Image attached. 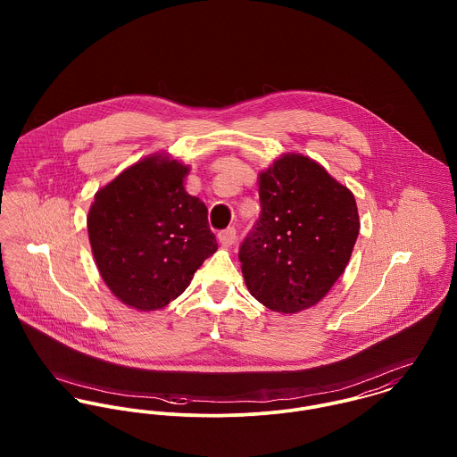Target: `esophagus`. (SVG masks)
I'll list each match as a JSON object with an SVG mask.
<instances>
[{
    "mask_svg": "<svg viewBox=\"0 0 457 457\" xmlns=\"http://www.w3.org/2000/svg\"><path fill=\"white\" fill-rule=\"evenodd\" d=\"M218 239H220V243H221L223 246H232V245L236 243V228H234V227H228V228H225V230H221V232L218 234Z\"/></svg>",
    "mask_w": 457,
    "mask_h": 457,
    "instance_id": "1",
    "label": "esophagus"
}]
</instances>
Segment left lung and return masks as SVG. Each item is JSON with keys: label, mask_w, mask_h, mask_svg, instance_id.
<instances>
[{"label": "left lung", "mask_w": 457, "mask_h": 457, "mask_svg": "<svg viewBox=\"0 0 457 457\" xmlns=\"http://www.w3.org/2000/svg\"><path fill=\"white\" fill-rule=\"evenodd\" d=\"M261 216L239 248L250 294L272 312L315 306L343 274L359 236L352 192L303 154L261 174Z\"/></svg>", "instance_id": "8db88e82"}]
</instances>
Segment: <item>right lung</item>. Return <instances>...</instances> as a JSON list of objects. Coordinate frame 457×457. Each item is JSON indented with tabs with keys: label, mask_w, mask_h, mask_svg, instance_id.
<instances>
[{
	"label": "right lung",
	"mask_w": 457,
	"mask_h": 457,
	"mask_svg": "<svg viewBox=\"0 0 457 457\" xmlns=\"http://www.w3.org/2000/svg\"><path fill=\"white\" fill-rule=\"evenodd\" d=\"M188 167L147 156L96 192L87 234L98 270L127 306L153 312L179 297L218 250L207 207L185 190Z\"/></svg>",
	"instance_id": "right-lung-1"
}]
</instances>
